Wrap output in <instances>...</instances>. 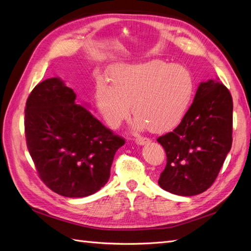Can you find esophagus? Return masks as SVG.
Listing matches in <instances>:
<instances>
[{"label": "esophagus", "mask_w": 251, "mask_h": 251, "mask_svg": "<svg viewBox=\"0 0 251 251\" xmlns=\"http://www.w3.org/2000/svg\"><path fill=\"white\" fill-rule=\"evenodd\" d=\"M135 142L139 146H144V145L149 144L150 143V139L147 138V137H138V138H136Z\"/></svg>", "instance_id": "1"}]
</instances>
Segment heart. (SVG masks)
I'll return each mask as SVG.
<instances>
[{"label":"heart","mask_w":251,"mask_h":251,"mask_svg":"<svg viewBox=\"0 0 251 251\" xmlns=\"http://www.w3.org/2000/svg\"><path fill=\"white\" fill-rule=\"evenodd\" d=\"M109 75L112 84L103 78L98 81L96 101L112 129L129 118L130 105L136 116L134 130L149 126L158 133L173 129L185 114L194 94V79L188 69L161 59L116 65Z\"/></svg>","instance_id":"1"}]
</instances>
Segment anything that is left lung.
<instances>
[{
    "label": "left lung",
    "mask_w": 251,
    "mask_h": 251,
    "mask_svg": "<svg viewBox=\"0 0 251 251\" xmlns=\"http://www.w3.org/2000/svg\"><path fill=\"white\" fill-rule=\"evenodd\" d=\"M232 112L233 102L225 85L216 79L201 82L180 125L157 138L167 156L158 185L179 196L206 191L231 149Z\"/></svg>",
    "instance_id": "left-lung-1"
}]
</instances>
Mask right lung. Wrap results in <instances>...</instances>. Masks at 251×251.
I'll return each instance as SVG.
<instances>
[{
	"label": "right lung",
	"instance_id": "add662e5",
	"mask_svg": "<svg viewBox=\"0 0 251 251\" xmlns=\"http://www.w3.org/2000/svg\"><path fill=\"white\" fill-rule=\"evenodd\" d=\"M59 77L39 83L25 105L26 145L45 184L58 195L82 198L106 184L125 139L75 103Z\"/></svg>",
	"mask_w": 251,
	"mask_h": 251
}]
</instances>
